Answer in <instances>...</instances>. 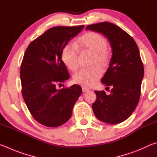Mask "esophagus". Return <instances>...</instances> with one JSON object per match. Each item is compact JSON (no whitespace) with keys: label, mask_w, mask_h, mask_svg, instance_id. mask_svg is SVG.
I'll list each match as a JSON object with an SVG mask.
<instances>
[{"label":"esophagus","mask_w":157,"mask_h":157,"mask_svg":"<svg viewBox=\"0 0 157 157\" xmlns=\"http://www.w3.org/2000/svg\"><path fill=\"white\" fill-rule=\"evenodd\" d=\"M89 89L86 88V87H82V91L83 92H86V91H89Z\"/></svg>","instance_id":"esophagus-1"}]
</instances>
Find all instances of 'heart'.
<instances>
[{
    "mask_svg": "<svg viewBox=\"0 0 157 157\" xmlns=\"http://www.w3.org/2000/svg\"><path fill=\"white\" fill-rule=\"evenodd\" d=\"M79 46L82 49L93 52L91 67L83 68L73 74V80L85 87L94 86L102 75L100 64L105 66L109 61V53L107 49L108 43L104 36L97 33H89L78 39ZM78 48L73 43H68L63 48L61 58L63 63L70 70H75L78 64Z\"/></svg>",
    "mask_w": 157,
    "mask_h": 157,
    "instance_id": "obj_1",
    "label": "heart"
}]
</instances>
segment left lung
<instances>
[{"mask_svg": "<svg viewBox=\"0 0 157 157\" xmlns=\"http://www.w3.org/2000/svg\"><path fill=\"white\" fill-rule=\"evenodd\" d=\"M86 30L102 34L109 41L112 56L101 82L112 86L109 95L95 91L96 100L92 108L98 120L118 124L132 115L139 103L144 68L134 39L125 31L109 22L87 25Z\"/></svg>", "mask_w": 157, "mask_h": 157, "instance_id": "8db88e82", "label": "left lung"}]
</instances>
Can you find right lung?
Listing matches in <instances>:
<instances>
[{
    "label": "right lung",
    "instance_id": "right-lung-1",
    "mask_svg": "<svg viewBox=\"0 0 157 157\" xmlns=\"http://www.w3.org/2000/svg\"><path fill=\"white\" fill-rule=\"evenodd\" d=\"M84 27H53L25 50L20 71L22 95L32 116L43 125L56 127L66 123L82 94L78 85L61 89L56 85L70 77L61 58L63 48Z\"/></svg>",
    "mask_w": 157,
    "mask_h": 157
}]
</instances>
